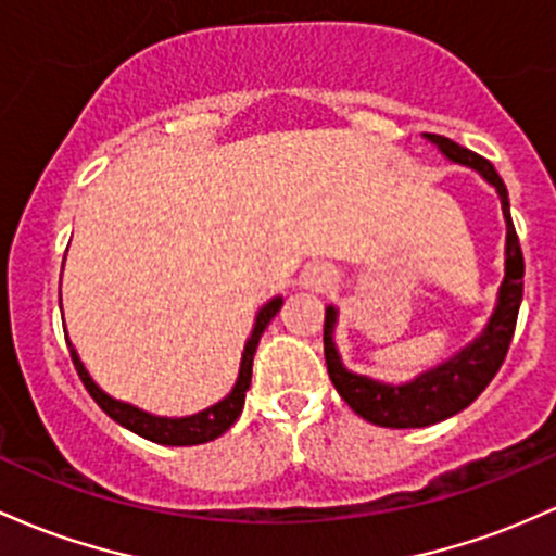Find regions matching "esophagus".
<instances>
[{
  "label": "esophagus",
  "instance_id": "1",
  "mask_svg": "<svg viewBox=\"0 0 556 556\" xmlns=\"http://www.w3.org/2000/svg\"><path fill=\"white\" fill-rule=\"evenodd\" d=\"M333 270H330L328 265H309L307 270H304V286L307 289H315V291H326L330 289V283H333Z\"/></svg>",
  "mask_w": 556,
  "mask_h": 556
}]
</instances>
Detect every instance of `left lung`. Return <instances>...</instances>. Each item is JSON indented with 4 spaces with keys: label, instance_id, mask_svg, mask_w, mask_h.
Instances as JSON below:
<instances>
[{
    "label": "left lung",
    "instance_id": "obj_1",
    "mask_svg": "<svg viewBox=\"0 0 556 556\" xmlns=\"http://www.w3.org/2000/svg\"><path fill=\"white\" fill-rule=\"evenodd\" d=\"M426 139L433 147H439V152L448 162L470 167L485 184H491L496 189L498 202H502L504 223H507L504 280L498 286L496 307L491 312L485 328L480 330V336H476L470 344L459 349L457 354L439 362L430 370H422L420 376L407 380V383H386V380L359 376V372L349 370L344 362H341L339 346H336L333 339L339 309L333 304H328L326 328H323L328 376L349 407L362 420L380 428H426L470 407L480 396V391L496 376L504 357H507V349L513 344L517 312H520L522 302V273H526V262H522V249L520 241H517L513 215H509L507 186L498 178L494 165L480 157V154L459 147V143L446 139V136L426 134Z\"/></svg>",
    "mask_w": 556,
    "mask_h": 556
}]
</instances>
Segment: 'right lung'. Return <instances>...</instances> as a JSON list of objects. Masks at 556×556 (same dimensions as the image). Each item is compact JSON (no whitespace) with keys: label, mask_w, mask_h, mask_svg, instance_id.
Returning a JSON list of instances; mask_svg holds the SVG:
<instances>
[{"label":"right lung","mask_w":556,"mask_h":556,"mask_svg":"<svg viewBox=\"0 0 556 556\" xmlns=\"http://www.w3.org/2000/svg\"><path fill=\"white\" fill-rule=\"evenodd\" d=\"M62 265H65V262H62ZM280 307H283V296H273L270 302L260 307L257 317H254L252 336L247 339L244 354H241L239 378H236L230 394L223 396L217 404H212V407L202 409V413L186 415V417H160V415L147 413V409L136 407V404L121 402V399L110 396L108 391H102L97 383H93V378L84 367L76 346L71 344L67 336L65 341H67V349H71V357L78 370V378L84 380L86 391H89L93 402L102 407V413L110 415L117 426L128 428L130 433L141 435V439L154 441V444H162V446H197V444H207V441H215L217 435L226 433V430L239 420L241 409H244L249 383H252V362H254V352H257L260 336L265 333V328L270 326V320L278 315Z\"/></svg>","instance_id":"1"}]
</instances>
